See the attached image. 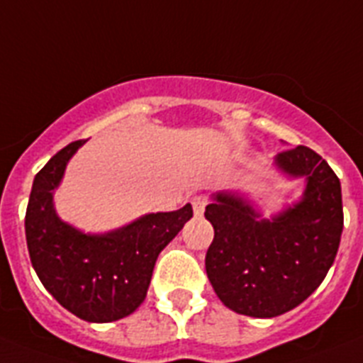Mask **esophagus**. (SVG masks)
<instances>
[{"label": "esophagus", "instance_id": "1", "mask_svg": "<svg viewBox=\"0 0 363 363\" xmlns=\"http://www.w3.org/2000/svg\"><path fill=\"white\" fill-rule=\"evenodd\" d=\"M206 197H195L194 201H191V206H194V213L195 217H201L204 212V206H206Z\"/></svg>", "mask_w": 363, "mask_h": 363}]
</instances>
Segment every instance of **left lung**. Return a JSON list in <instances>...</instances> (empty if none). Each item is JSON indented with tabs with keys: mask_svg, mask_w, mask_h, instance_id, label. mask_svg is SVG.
<instances>
[{
	"mask_svg": "<svg viewBox=\"0 0 363 363\" xmlns=\"http://www.w3.org/2000/svg\"><path fill=\"white\" fill-rule=\"evenodd\" d=\"M276 168L305 179L301 199L272 219L235 191H219L204 217L213 226L206 274L234 313L274 318L303 303L325 279L343 230L342 186L307 146L276 155Z\"/></svg>",
	"mask_w": 363,
	"mask_h": 363,
	"instance_id": "1",
	"label": "left lung"
}]
</instances>
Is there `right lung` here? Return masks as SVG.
<instances>
[{
  "mask_svg": "<svg viewBox=\"0 0 363 363\" xmlns=\"http://www.w3.org/2000/svg\"><path fill=\"white\" fill-rule=\"evenodd\" d=\"M84 144L71 143L36 173L25 238L30 263L52 298L82 320L107 323L143 305L157 257L194 210L186 204L175 212L146 213L106 234H84L67 225L56 213L52 195L69 159Z\"/></svg>",
  "mask_w": 363,
  "mask_h": 363,
  "instance_id": "1",
  "label": "right lung"
}]
</instances>
